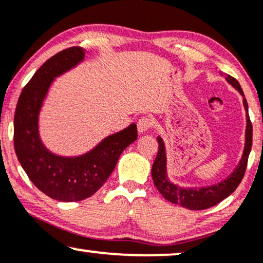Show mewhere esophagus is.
Masks as SVG:
<instances>
[{"mask_svg":"<svg viewBox=\"0 0 263 263\" xmlns=\"http://www.w3.org/2000/svg\"><path fill=\"white\" fill-rule=\"evenodd\" d=\"M153 124H154V122L152 120V118H149V117L141 118L137 122L138 132H139V134H143V132L148 131V129L153 126Z\"/></svg>","mask_w":263,"mask_h":263,"instance_id":"obj_1","label":"esophagus"}]
</instances>
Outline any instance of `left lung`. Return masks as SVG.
Returning a JSON list of instances; mask_svg holds the SVG:
<instances>
[{
    "mask_svg": "<svg viewBox=\"0 0 263 263\" xmlns=\"http://www.w3.org/2000/svg\"><path fill=\"white\" fill-rule=\"evenodd\" d=\"M226 80L232 85L238 92L243 96V104L247 111V128H246V145L244 152L238 166L230 174L226 179L220 181L218 184L211 185V186L202 187H181L179 185L173 184L167 177V159H166V148L162 138L157 137L159 143V152H157L156 159L153 163L152 177L154 184L161 195L167 201L179 204L181 207L190 209V211H202V209L211 208L213 205L218 204L222 199L232 194L238 187L246 173L248 157L251 152V144H253V125H251L249 113H248V102L244 97L243 90L233 77L226 76Z\"/></svg>",
    "mask_w": 263,
    "mask_h": 263,
    "instance_id": "8db88e82",
    "label": "left lung"
}]
</instances>
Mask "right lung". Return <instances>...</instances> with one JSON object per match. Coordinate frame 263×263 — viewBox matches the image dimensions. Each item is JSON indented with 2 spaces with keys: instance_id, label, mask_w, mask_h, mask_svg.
Listing matches in <instances>:
<instances>
[{
  "instance_id": "obj_1",
  "label": "right lung",
  "mask_w": 263,
  "mask_h": 263,
  "mask_svg": "<svg viewBox=\"0 0 263 263\" xmlns=\"http://www.w3.org/2000/svg\"><path fill=\"white\" fill-rule=\"evenodd\" d=\"M84 58L83 48L72 47L45 61L23 89L14 115L17 160L34 186L61 202L82 201L95 194L114 171L121 153L137 139V126L131 124L79 156L56 155L42 143L38 118L49 87Z\"/></svg>"
}]
</instances>
